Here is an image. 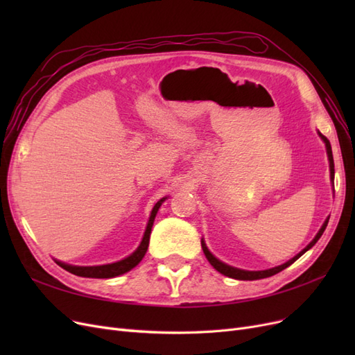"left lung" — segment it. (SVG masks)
<instances>
[{
  "label": "left lung",
  "instance_id": "1",
  "mask_svg": "<svg viewBox=\"0 0 355 355\" xmlns=\"http://www.w3.org/2000/svg\"><path fill=\"white\" fill-rule=\"evenodd\" d=\"M320 136H321V139H323V141H324L326 148H327V155H329V161H330V176H331V180H333V176H335V164H333L331 146H330V142H329V139H327L326 136H323L321 133H320ZM327 222H329V219H326V222L323 223V227H321V230H320L318 234L315 235V239H314L313 241H311L302 252L297 253V254H296L295 257H292V259H290L288 262H286V263H283V265H280V266L271 268V270H265V271H244V270H239V268H232V266H230V265H227V263L220 262L219 259H216V257H214V256L207 250V247H206V244H204V241H201V247H202V252H204V254H206V257H207V261L210 262V265L214 268V270L219 271L220 274L227 275V277H231V278H235V280H261V278H266V277H271V275L278 274L280 271L286 270L287 266L292 265L295 261H297L300 256H302L306 250H309L311 247H313V245L320 240V237H321V235H323V232H324V230H326V227H327Z\"/></svg>",
  "mask_w": 355,
  "mask_h": 355
}]
</instances>
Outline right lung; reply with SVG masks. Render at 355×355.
I'll return each instance as SVG.
<instances>
[{
	"mask_svg": "<svg viewBox=\"0 0 355 355\" xmlns=\"http://www.w3.org/2000/svg\"><path fill=\"white\" fill-rule=\"evenodd\" d=\"M164 200L166 198H161L154 206V209L151 211V218H149V220H148V227L144 234L141 245L137 247V250L135 253L125 257V259H123L120 262H115V263H110V265H101V266H72V265L62 263V262H58V265L71 274H75L78 277H87V278H111V277H116V275H121L127 271H130L132 268H135L139 262L142 261V257L145 256V253L148 250L149 235H151V228L154 225L155 214L161 206V202H163Z\"/></svg>",
	"mask_w": 355,
	"mask_h": 355,
	"instance_id": "right-lung-1",
	"label": "right lung"
}]
</instances>
